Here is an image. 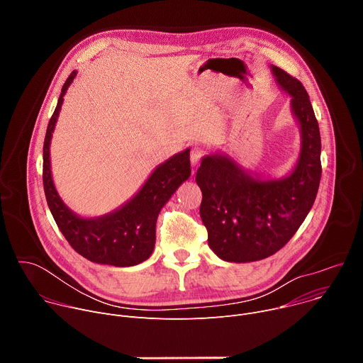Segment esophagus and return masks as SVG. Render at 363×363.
I'll return each mask as SVG.
<instances>
[{
  "mask_svg": "<svg viewBox=\"0 0 363 363\" xmlns=\"http://www.w3.org/2000/svg\"><path fill=\"white\" fill-rule=\"evenodd\" d=\"M205 153V149L201 146V145H195L192 149H191V165L195 167L199 164L201 158L203 157Z\"/></svg>",
  "mask_w": 363,
  "mask_h": 363,
  "instance_id": "34e87169",
  "label": "esophagus"
}]
</instances>
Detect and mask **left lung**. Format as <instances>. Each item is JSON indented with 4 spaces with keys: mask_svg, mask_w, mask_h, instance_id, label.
Segmentation results:
<instances>
[{
    "mask_svg": "<svg viewBox=\"0 0 363 363\" xmlns=\"http://www.w3.org/2000/svg\"><path fill=\"white\" fill-rule=\"evenodd\" d=\"M276 82L291 97V112L300 125L301 147L293 172L263 179L244 171L227 155H208L195 181L202 192L201 220L208 245L224 262L263 260L283 248L303 224L318 195L320 130L303 84L272 66Z\"/></svg>",
    "mask_w": 363,
    "mask_h": 363,
    "instance_id": "1",
    "label": "left lung"
}]
</instances>
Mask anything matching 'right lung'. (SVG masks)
Listing matches in <instances>:
<instances>
[{
  "label": "right lung",
  "instance_id": "add662e5",
  "mask_svg": "<svg viewBox=\"0 0 363 363\" xmlns=\"http://www.w3.org/2000/svg\"><path fill=\"white\" fill-rule=\"evenodd\" d=\"M72 72L62 87L43 146V185L48 208L69 244L87 260L115 267L136 266L155 247L158 214L178 186L191 175L189 149L174 155L152 172L139 192L121 208L96 218L76 216L59 196L50 169V140L63 105V96L76 77Z\"/></svg>",
  "mask_w": 363,
  "mask_h": 363
}]
</instances>
